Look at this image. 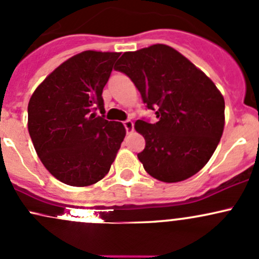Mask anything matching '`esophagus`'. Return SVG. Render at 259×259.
<instances>
[{
    "mask_svg": "<svg viewBox=\"0 0 259 259\" xmlns=\"http://www.w3.org/2000/svg\"><path fill=\"white\" fill-rule=\"evenodd\" d=\"M123 126H124V128H126L127 133L132 132V131H133V122L131 121V119H127V121H124Z\"/></svg>",
    "mask_w": 259,
    "mask_h": 259,
    "instance_id": "1",
    "label": "esophagus"
}]
</instances>
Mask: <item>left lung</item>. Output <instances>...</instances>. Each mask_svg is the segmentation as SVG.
<instances>
[{"label": "left lung", "instance_id": "obj_1", "mask_svg": "<svg viewBox=\"0 0 259 259\" xmlns=\"http://www.w3.org/2000/svg\"><path fill=\"white\" fill-rule=\"evenodd\" d=\"M114 70L128 76L158 121L138 119L146 146L137 154L146 172L181 182L209 161L225 127V100L215 84L178 51L153 45L124 52Z\"/></svg>", "mask_w": 259, "mask_h": 259}]
</instances>
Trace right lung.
I'll return each mask as SVG.
<instances>
[{"mask_svg":"<svg viewBox=\"0 0 259 259\" xmlns=\"http://www.w3.org/2000/svg\"><path fill=\"white\" fill-rule=\"evenodd\" d=\"M118 57L117 52L78 53L32 95L28 132L34 149L51 175L66 185L84 187L102 180L126 136L121 122L103 114V87Z\"/></svg>","mask_w":259,"mask_h":259,"instance_id":"obj_1","label":"right lung"}]
</instances>
